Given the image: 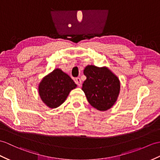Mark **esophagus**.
<instances>
[{"mask_svg": "<svg viewBox=\"0 0 160 160\" xmlns=\"http://www.w3.org/2000/svg\"><path fill=\"white\" fill-rule=\"evenodd\" d=\"M75 82L76 83L77 85H78V86L80 87L81 84H82V81H81V79L80 78H76L75 79Z\"/></svg>", "mask_w": 160, "mask_h": 160, "instance_id": "obj_1", "label": "esophagus"}]
</instances>
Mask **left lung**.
<instances>
[{"mask_svg":"<svg viewBox=\"0 0 160 160\" xmlns=\"http://www.w3.org/2000/svg\"><path fill=\"white\" fill-rule=\"evenodd\" d=\"M87 80L82 89L89 103L101 111L108 110L116 102L120 91L118 78L106 68L88 65L84 70Z\"/></svg>","mask_w":160,"mask_h":160,"instance_id":"8db88e82","label":"left lung"}]
</instances>
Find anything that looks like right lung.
<instances>
[{
  "mask_svg": "<svg viewBox=\"0 0 160 160\" xmlns=\"http://www.w3.org/2000/svg\"><path fill=\"white\" fill-rule=\"evenodd\" d=\"M76 87L68 74L56 69L41 82L39 93L41 99L48 107L56 108L65 102L69 92Z\"/></svg>",
  "mask_w": 160,
  "mask_h": 160,
  "instance_id": "1",
  "label": "right lung"
}]
</instances>
